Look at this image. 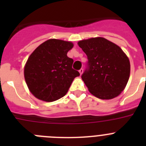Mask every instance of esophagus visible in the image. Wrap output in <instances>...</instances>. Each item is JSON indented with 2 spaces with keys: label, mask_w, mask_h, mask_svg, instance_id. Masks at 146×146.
<instances>
[{
  "label": "esophagus",
  "mask_w": 146,
  "mask_h": 146,
  "mask_svg": "<svg viewBox=\"0 0 146 146\" xmlns=\"http://www.w3.org/2000/svg\"><path fill=\"white\" fill-rule=\"evenodd\" d=\"M79 72H80V74H82V72H83V69H80V70H79Z\"/></svg>",
  "instance_id": "esophagus-1"
}]
</instances>
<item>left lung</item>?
Instances as JSON below:
<instances>
[{
	"mask_svg": "<svg viewBox=\"0 0 146 146\" xmlns=\"http://www.w3.org/2000/svg\"><path fill=\"white\" fill-rule=\"evenodd\" d=\"M78 45L88 60L81 77L88 91L101 99L118 96L130 74L129 60L123 50L102 37L82 40Z\"/></svg>",
	"mask_w": 146,
	"mask_h": 146,
	"instance_id": "left-lung-1",
	"label": "left lung"
}]
</instances>
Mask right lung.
<instances>
[{"label":"right lung","mask_w":146,"mask_h":146,"mask_svg":"<svg viewBox=\"0 0 146 146\" xmlns=\"http://www.w3.org/2000/svg\"><path fill=\"white\" fill-rule=\"evenodd\" d=\"M70 42L51 38L31 53L24 69L26 84L35 97L53 102L66 94L77 71L72 69L73 59L67 52L73 47Z\"/></svg>","instance_id":"add662e5"}]
</instances>
